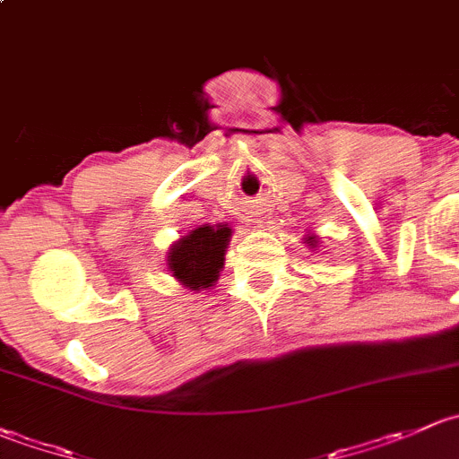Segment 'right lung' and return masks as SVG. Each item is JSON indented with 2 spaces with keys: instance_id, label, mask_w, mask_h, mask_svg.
<instances>
[{
  "instance_id": "1",
  "label": "right lung",
  "mask_w": 459,
  "mask_h": 459,
  "mask_svg": "<svg viewBox=\"0 0 459 459\" xmlns=\"http://www.w3.org/2000/svg\"><path fill=\"white\" fill-rule=\"evenodd\" d=\"M230 236L231 230L223 228V225H219V228L205 225V228L190 231L169 249V272L192 291L207 290L219 278Z\"/></svg>"
}]
</instances>
